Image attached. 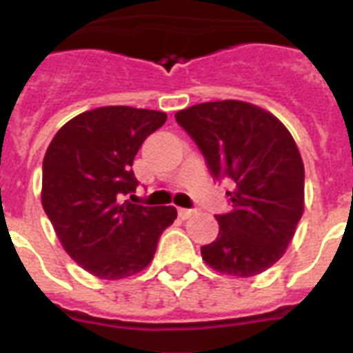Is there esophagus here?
Masks as SVG:
<instances>
[{
    "label": "esophagus",
    "mask_w": 353,
    "mask_h": 353,
    "mask_svg": "<svg viewBox=\"0 0 353 353\" xmlns=\"http://www.w3.org/2000/svg\"><path fill=\"white\" fill-rule=\"evenodd\" d=\"M194 208H179V215L182 219H189L192 214H194Z\"/></svg>",
    "instance_id": "1"
}]
</instances>
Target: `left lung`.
Listing matches in <instances>:
<instances>
[{
    "mask_svg": "<svg viewBox=\"0 0 353 353\" xmlns=\"http://www.w3.org/2000/svg\"><path fill=\"white\" fill-rule=\"evenodd\" d=\"M203 154L212 179H228L232 212L201 248L214 270L251 277L285 254L304 212V164L281 121L240 101L203 102L174 114Z\"/></svg>",
    "mask_w": 353,
    "mask_h": 353,
    "instance_id": "obj_1",
    "label": "left lung"
}]
</instances>
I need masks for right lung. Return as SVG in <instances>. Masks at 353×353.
Here are the masks:
<instances>
[{
  "label": "right lung",
  "mask_w": 353,
  "mask_h": 353,
  "mask_svg": "<svg viewBox=\"0 0 353 353\" xmlns=\"http://www.w3.org/2000/svg\"><path fill=\"white\" fill-rule=\"evenodd\" d=\"M166 113L109 105L61 127L42 164V207L72 260L101 279H123L152 261L174 207L123 201L136 192L132 162Z\"/></svg>",
  "instance_id": "obj_1"
}]
</instances>
